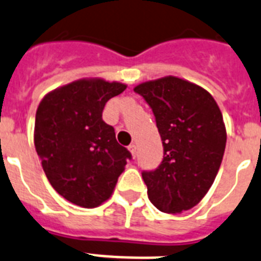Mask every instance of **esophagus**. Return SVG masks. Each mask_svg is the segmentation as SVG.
Segmentation results:
<instances>
[{"instance_id":"esophagus-1","label":"esophagus","mask_w":261,"mask_h":261,"mask_svg":"<svg viewBox=\"0 0 261 261\" xmlns=\"http://www.w3.org/2000/svg\"><path fill=\"white\" fill-rule=\"evenodd\" d=\"M128 149H130L133 158H135V156H137V146H135V144H130V146H128Z\"/></svg>"}]
</instances>
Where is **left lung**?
Here are the masks:
<instances>
[{"label":"left lung","instance_id":"obj_1","mask_svg":"<svg viewBox=\"0 0 261 261\" xmlns=\"http://www.w3.org/2000/svg\"><path fill=\"white\" fill-rule=\"evenodd\" d=\"M134 90L152 109L164 147L159 168L142 173L147 194L160 212L180 214L214 182L227 140L223 117L207 90L180 77L146 81Z\"/></svg>","mask_w":261,"mask_h":261}]
</instances>
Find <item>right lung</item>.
Listing matches in <instances>:
<instances>
[{
    "label": "right lung",
    "mask_w": 261,
    "mask_h": 261,
    "mask_svg": "<svg viewBox=\"0 0 261 261\" xmlns=\"http://www.w3.org/2000/svg\"><path fill=\"white\" fill-rule=\"evenodd\" d=\"M127 88L80 79L51 90L36 109L34 143L49 184L67 201L93 209L112 197L131 153L102 121L105 103Z\"/></svg>",
    "instance_id": "obj_1"
}]
</instances>
